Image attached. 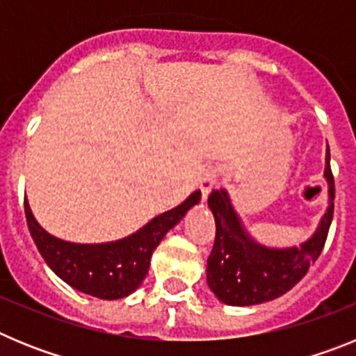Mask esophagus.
<instances>
[{"label": "esophagus", "instance_id": "34e87169", "mask_svg": "<svg viewBox=\"0 0 356 356\" xmlns=\"http://www.w3.org/2000/svg\"><path fill=\"white\" fill-rule=\"evenodd\" d=\"M217 185V172L216 171H207L205 176L201 178L200 188H201V196H203V201L209 197V194L212 193V188Z\"/></svg>", "mask_w": 356, "mask_h": 356}]
</instances>
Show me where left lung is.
<instances>
[{"instance_id": "8db88e82", "label": "left lung", "mask_w": 356, "mask_h": 356, "mask_svg": "<svg viewBox=\"0 0 356 356\" xmlns=\"http://www.w3.org/2000/svg\"><path fill=\"white\" fill-rule=\"evenodd\" d=\"M325 180L328 209L316 232L300 246L273 248L260 244L242 222L226 188L212 191L209 207L216 219V241L207 260V284L219 301L229 307L260 305L291 291L325 248L333 219L335 185L326 146Z\"/></svg>"}]
</instances>
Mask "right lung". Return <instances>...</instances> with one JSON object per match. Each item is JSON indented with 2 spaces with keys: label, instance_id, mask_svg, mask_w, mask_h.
<instances>
[{
  "label": "right lung",
  "instance_id": "right-lung-1",
  "mask_svg": "<svg viewBox=\"0 0 356 356\" xmlns=\"http://www.w3.org/2000/svg\"><path fill=\"white\" fill-rule=\"evenodd\" d=\"M200 200L201 191H194L180 205L159 213L134 234L97 244L62 241L48 234L37 222L28 200H24V213L37 250L58 278L99 300H121L140 287L160 241Z\"/></svg>",
  "mask_w": 356,
  "mask_h": 356
}]
</instances>
